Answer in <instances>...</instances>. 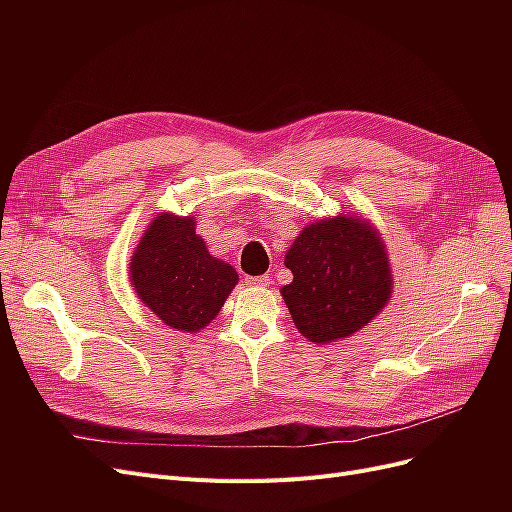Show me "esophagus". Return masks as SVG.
Here are the masks:
<instances>
[{"label": "esophagus", "mask_w": 512, "mask_h": 512, "mask_svg": "<svg viewBox=\"0 0 512 512\" xmlns=\"http://www.w3.org/2000/svg\"><path fill=\"white\" fill-rule=\"evenodd\" d=\"M250 286H269V275H256V277H247L245 280Z\"/></svg>", "instance_id": "obj_1"}]
</instances>
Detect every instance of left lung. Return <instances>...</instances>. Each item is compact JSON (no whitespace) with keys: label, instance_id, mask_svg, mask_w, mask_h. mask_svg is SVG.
I'll list each match as a JSON object with an SVG mask.
<instances>
[{"label":"left lung","instance_id":"8db88e82","mask_svg":"<svg viewBox=\"0 0 512 512\" xmlns=\"http://www.w3.org/2000/svg\"><path fill=\"white\" fill-rule=\"evenodd\" d=\"M294 280L282 288L297 329L316 344L363 329L391 297L384 243L361 218L307 226L286 254Z\"/></svg>","mask_w":512,"mask_h":512}]
</instances>
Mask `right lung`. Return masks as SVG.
<instances>
[{"label":"right lung","mask_w":512,"mask_h":512,"mask_svg":"<svg viewBox=\"0 0 512 512\" xmlns=\"http://www.w3.org/2000/svg\"><path fill=\"white\" fill-rule=\"evenodd\" d=\"M194 226V218L158 215L130 267L138 297L177 331L207 327L239 282L235 269L207 252Z\"/></svg>","instance_id":"1"}]
</instances>
